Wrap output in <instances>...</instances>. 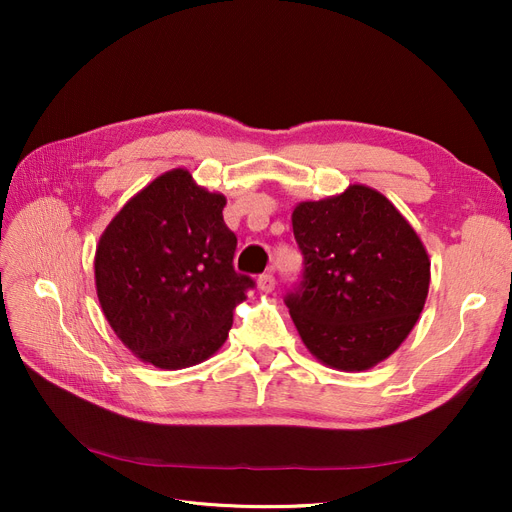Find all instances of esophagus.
Returning a JSON list of instances; mask_svg holds the SVG:
<instances>
[{
	"instance_id": "obj_1",
	"label": "esophagus",
	"mask_w": 512,
	"mask_h": 512,
	"mask_svg": "<svg viewBox=\"0 0 512 512\" xmlns=\"http://www.w3.org/2000/svg\"><path fill=\"white\" fill-rule=\"evenodd\" d=\"M258 288H260L262 292H271V290L275 288V277H273L271 271H269V273H262V275L258 277Z\"/></svg>"
}]
</instances>
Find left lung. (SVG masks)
Returning <instances> with one entry per match:
<instances>
[{"label":"left lung","mask_w":512,"mask_h":512,"mask_svg":"<svg viewBox=\"0 0 512 512\" xmlns=\"http://www.w3.org/2000/svg\"><path fill=\"white\" fill-rule=\"evenodd\" d=\"M303 282L286 305L305 348L339 371H365L401 346L421 316L431 262L389 198L363 183L292 211Z\"/></svg>","instance_id":"8db88e82"}]
</instances>
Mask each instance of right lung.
I'll use <instances>...</instances> for the list:
<instances>
[{"label":"right lung","mask_w":512,"mask_h":512,"mask_svg":"<svg viewBox=\"0 0 512 512\" xmlns=\"http://www.w3.org/2000/svg\"><path fill=\"white\" fill-rule=\"evenodd\" d=\"M226 196L173 168L134 194L102 232L94 273L102 312L143 363L185 369L218 352L254 280L232 267Z\"/></svg>","instance_id":"right-lung-1"}]
</instances>
